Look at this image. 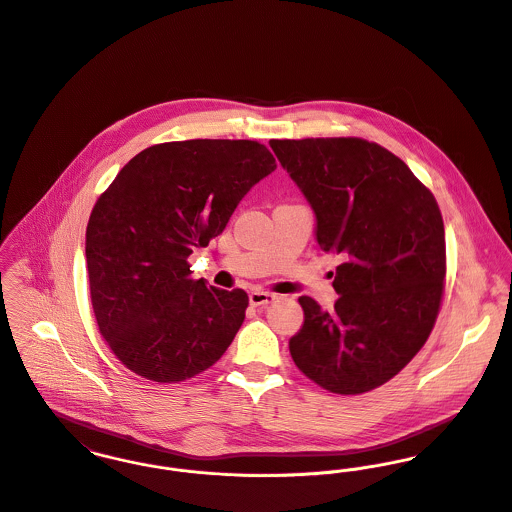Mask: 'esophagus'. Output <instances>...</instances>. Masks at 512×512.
I'll use <instances>...</instances> for the list:
<instances>
[{"label":"esophagus","instance_id":"obj_1","mask_svg":"<svg viewBox=\"0 0 512 512\" xmlns=\"http://www.w3.org/2000/svg\"><path fill=\"white\" fill-rule=\"evenodd\" d=\"M275 300H277V296L271 292H265V290H253L249 294L251 306H267V304H273Z\"/></svg>","mask_w":512,"mask_h":512}]
</instances>
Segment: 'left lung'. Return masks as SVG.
<instances>
[{"label":"left lung","instance_id":"1","mask_svg":"<svg viewBox=\"0 0 512 512\" xmlns=\"http://www.w3.org/2000/svg\"><path fill=\"white\" fill-rule=\"evenodd\" d=\"M281 165L316 214V239L340 255L334 312L300 296L296 367L336 395H363L398 375L430 338L442 308L446 237L428 186L361 137L273 139Z\"/></svg>","mask_w":512,"mask_h":512}]
</instances>
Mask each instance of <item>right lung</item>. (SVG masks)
<instances>
[{
	"label": "right lung",
	"instance_id": "add662e5",
	"mask_svg": "<svg viewBox=\"0 0 512 512\" xmlns=\"http://www.w3.org/2000/svg\"><path fill=\"white\" fill-rule=\"evenodd\" d=\"M275 169L257 141H171L143 149L100 194L86 228L90 300L100 334L129 371L180 383L226 353L249 296L192 279L188 255L208 247Z\"/></svg>",
	"mask_w": 512,
	"mask_h": 512
}]
</instances>
